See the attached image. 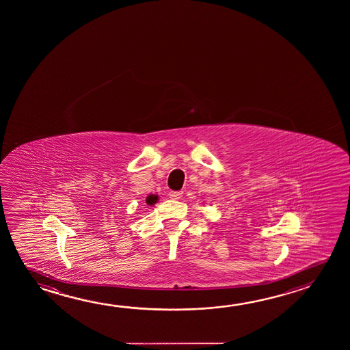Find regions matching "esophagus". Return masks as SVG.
I'll list each match as a JSON object with an SVG mask.
<instances>
[{"label":"esophagus","instance_id":"obj_1","mask_svg":"<svg viewBox=\"0 0 350 350\" xmlns=\"http://www.w3.org/2000/svg\"><path fill=\"white\" fill-rule=\"evenodd\" d=\"M182 191H170L168 193V196H170V199H172V200H178V199H180V196H182Z\"/></svg>","mask_w":350,"mask_h":350}]
</instances>
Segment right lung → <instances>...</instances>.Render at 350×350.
<instances>
[{
    "instance_id": "1",
    "label": "right lung",
    "mask_w": 350,
    "mask_h": 350,
    "mask_svg": "<svg viewBox=\"0 0 350 350\" xmlns=\"http://www.w3.org/2000/svg\"><path fill=\"white\" fill-rule=\"evenodd\" d=\"M157 200H159L157 195H149V196L146 198V204H148V205H154Z\"/></svg>"
}]
</instances>
